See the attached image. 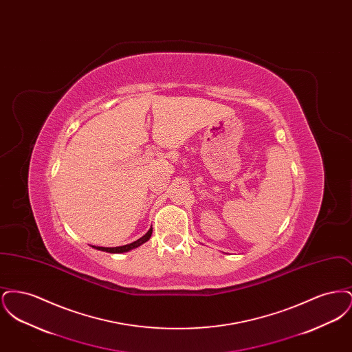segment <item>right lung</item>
I'll return each mask as SVG.
<instances>
[{
  "instance_id": "1",
  "label": "right lung",
  "mask_w": 352,
  "mask_h": 352,
  "mask_svg": "<svg viewBox=\"0 0 352 352\" xmlns=\"http://www.w3.org/2000/svg\"><path fill=\"white\" fill-rule=\"evenodd\" d=\"M151 232H153V228H151L146 234H144L142 237H140L138 240H135L133 243H131V244H126V245H121V247H112V248H107V247H95V245H92V248H95V250H99V251L102 252H108V253H124V252H129L134 250V248H137V247H140V245H142L144 243H146L149 239H151Z\"/></svg>"
}]
</instances>
